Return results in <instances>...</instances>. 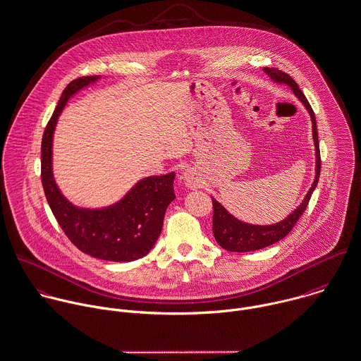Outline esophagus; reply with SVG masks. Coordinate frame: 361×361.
Instances as JSON below:
<instances>
[{"label":"esophagus","mask_w":361,"mask_h":361,"mask_svg":"<svg viewBox=\"0 0 361 361\" xmlns=\"http://www.w3.org/2000/svg\"><path fill=\"white\" fill-rule=\"evenodd\" d=\"M185 182H186V185H188L189 188H196V186H197L196 178H195L189 171L185 173Z\"/></svg>","instance_id":"34e87169"}]
</instances>
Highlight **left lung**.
Listing matches in <instances>:
<instances>
[{
  "instance_id": "1",
  "label": "left lung",
  "mask_w": 361,
  "mask_h": 361,
  "mask_svg": "<svg viewBox=\"0 0 361 361\" xmlns=\"http://www.w3.org/2000/svg\"><path fill=\"white\" fill-rule=\"evenodd\" d=\"M263 70L276 82H284V84L290 85L293 92L297 95V98L304 104V106L310 112V116L312 121V135H314V142H315V154H317V168H315L317 175H315V180H314L310 192L307 193V196H305L304 202L300 204V207H297V210H294L286 220H283L277 224H273V226L245 224L240 220H237L235 217H233L217 200L212 199L213 200V234H214V238L221 247H224L226 250H230V252L257 250V249L270 246V245L276 243L277 240H283L287 234H290L293 227L297 224L298 219L305 212V209L310 203L311 195H312L314 189L317 188L319 175H321V152H319V141H318V128H317L315 115H314V111H312L310 102L307 101V98L301 92V90L298 88L297 82L287 73H283L279 68H270V67H264Z\"/></svg>"
}]
</instances>
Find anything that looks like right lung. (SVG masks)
Instances as JSON below:
<instances>
[{"label": "right lung", "instance_id": "add662e5", "mask_svg": "<svg viewBox=\"0 0 361 361\" xmlns=\"http://www.w3.org/2000/svg\"><path fill=\"white\" fill-rule=\"evenodd\" d=\"M98 78H77L63 91L43 133L40 178L59 226L81 252L102 260L131 262L145 256L161 234L166 207L175 199V173L140 180L119 203L102 210L73 206L57 189L51 173V140L57 118L71 95Z\"/></svg>", "mask_w": 361, "mask_h": 361}]
</instances>
